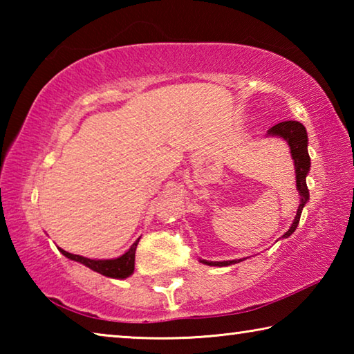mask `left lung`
I'll list each match as a JSON object with an SVG mask.
<instances>
[{"mask_svg":"<svg viewBox=\"0 0 354 354\" xmlns=\"http://www.w3.org/2000/svg\"><path fill=\"white\" fill-rule=\"evenodd\" d=\"M267 136L272 137H281L287 142V145L290 148V154L293 159V164H295V173H297V190L299 194V205L297 209V215L293 218V223L290 225L289 231L283 236L284 239L293 234V231L297 230V226L299 223V217H301L303 207L306 206V203L309 200V190H308V184H306V176L310 169V158L308 153V133L306 128L303 127L299 122H293V120H289V122H281L278 124H274L270 129L267 131ZM200 262L206 263V266H212V267H226L231 266V263H237L242 262V259L239 261H223V262H212V261H205L200 259Z\"/></svg>","mask_w":354,"mask_h":354,"instance_id":"obj_1","label":"left lung"}]
</instances>
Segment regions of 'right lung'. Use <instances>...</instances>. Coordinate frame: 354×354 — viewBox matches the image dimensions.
Segmentation results:
<instances>
[{
  "instance_id": "1",
  "label": "right lung",
  "mask_w": 354,
  "mask_h": 354,
  "mask_svg": "<svg viewBox=\"0 0 354 354\" xmlns=\"http://www.w3.org/2000/svg\"><path fill=\"white\" fill-rule=\"evenodd\" d=\"M140 239L131 245V248L127 251V253L122 254L120 257H115V259H88V257H84L80 254H71L68 251H65L62 248H59V251L68 257L71 261L81 262L84 266L91 268V270L97 272L103 277L107 278H115V279H124L133 274L134 272V261H136V248L137 243H139Z\"/></svg>"
}]
</instances>
